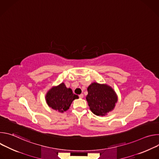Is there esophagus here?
I'll list each match as a JSON object with an SVG mask.
<instances>
[{"label":"esophagus","mask_w":159,"mask_h":159,"mask_svg":"<svg viewBox=\"0 0 159 159\" xmlns=\"http://www.w3.org/2000/svg\"><path fill=\"white\" fill-rule=\"evenodd\" d=\"M79 96V98H84V94H80Z\"/></svg>","instance_id":"34e87169"}]
</instances>
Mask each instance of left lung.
<instances>
[{
  "instance_id": "1",
  "label": "left lung",
  "mask_w": 159,
  "mask_h": 159,
  "mask_svg": "<svg viewBox=\"0 0 159 159\" xmlns=\"http://www.w3.org/2000/svg\"><path fill=\"white\" fill-rule=\"evenodd\" d=\"M86 99L90 110L97 116H104L114 109L117 97L111 87L104 84L93 83L87 88Z\"/></svg>"
}]
</instances>
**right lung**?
Here are the masks:
<instances>
[{
  "instance_id": "right-lung-1",
  "label": "right lung",
  "mask_w": 159,
  "mask_h": 159,
  "mask_svg": "<svg viewBox=\"0 0 159 159\" xmlns=\"http://www.w3.org/2000/svg\"><path fill=\"white\" fill-rule=\"evenodd\" d=\"M78 98L79 96L72 93V89L66 88L63 83L53 87L46 96L48 106L61 112L69 109L72 101Z\"/></svg>"
}]
</instances>
